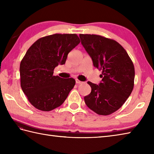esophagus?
Here are the masks:
<instances>
[{
  "label": "esophagus",
  "mask_w": 154,
  "mask_h": 154,
  "mask_svg": "<svg viewBox=\"0 0 154 154\" xmlns=\"http://www.w3.org/2000/svg\"><path fill=\"white\" fill-rule=\"evenodd\" d=\"M75 82H76L77 84H81V83H83V82H82V81H79V79H75Z\"/></svg>",
  "instance_id": "esophagus-1"
}]
</instances>
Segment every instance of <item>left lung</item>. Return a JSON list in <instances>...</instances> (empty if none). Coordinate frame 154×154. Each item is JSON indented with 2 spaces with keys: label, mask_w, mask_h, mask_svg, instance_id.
Wrapping results in <instances>:
<instances>
[{
  "label": "left lung",
  "mask_w": 154,
  "mask_h": 154,
  "mask_svg": "<svg viewBox=\"0 0 154 154\" xmlns=\"http://www.w3.org/2000/svg\"><path fill=\"white\" fill-rule=\"evenodd\" d=\"M94 67L102 70L99 85L88 81L91 87L85 102L99 115H109L119 110L131 94L134 83V66L128 54L112 39L94 34H79Z\"/></svg>",
  "instance_id": "obj_1"
}]
</instances>
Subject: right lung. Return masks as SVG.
<instances>
[{
	"label": "right lung",
	"mask_w": 154,
	"mask_h": 154,
	"mask_svg": "<svg viewBox=\"0 0 154 154\" xmlns=\"http://www.w3.org/2000/svg\"><path fill=\"white\" fill-rule=\"evenodd\" d=\"M79 43L75 34H55L38 39L26 51L20 65V85L37 109L52 110L67 99L75 80L54 76V70L65 63L68 54Z\"/></svg>",
	"instance_id": "right-lung-1"
}]
</instances>
